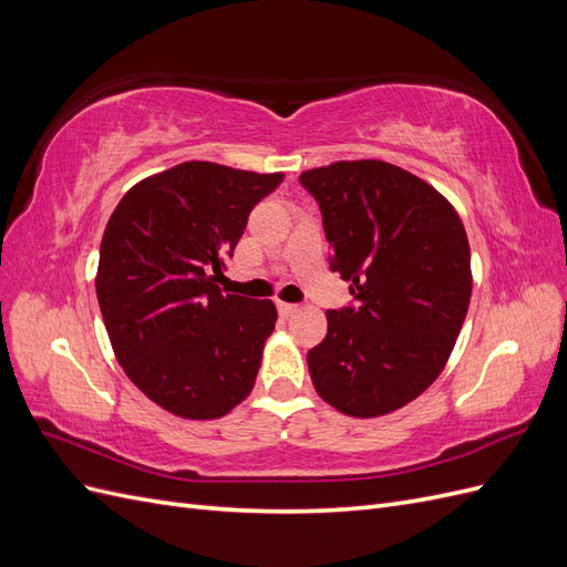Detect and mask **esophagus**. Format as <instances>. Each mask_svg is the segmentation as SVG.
Segmentation results:
<instances>
[{"mask_svg":"<svg viewBox=\"0 0 567 567\" xmlns=\"http://www.w3.org/2000/svg\"><path fill=\"white\" fill-rule=\"evenodd\" d=\"M277 307H279V315L281 317H290V315L298 312V305H293V302H279Z\"/></svg>","mask_w":567,"mask_h":567,"instance_id":"esophagus-1","label":"esophagus"}]
</instances>
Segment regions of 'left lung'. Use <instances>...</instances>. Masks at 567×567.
<instances>
[{"mask_svg": "<svg viewBox=\"0 0 567 567\" xmlns=\"http://www.w3.org/2000/svg\"><path fill=\"white\" fill-rule=\"evenodd\" d=\"M331 246V271L354 305L329 310L307 352L321 400L373 419L416 400L447 364L471 302V248L452 203L383 161L307 169Z\"/></svg>", "mask_w": 567, "mask_h": 567, "instance_id": "1", "label": "left lung"}]
</instances>
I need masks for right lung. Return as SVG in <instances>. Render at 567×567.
Returning <instances> with one entry per match:
<instances>
[{
  "label": "right lung",
  "mask_w": 567,
  "mask_h": 567,
  "mask_svg": "<svg viewBox=\"0 0 567 567\" xmlns=\"http://www.w3.org/2000/svg\"><path fill=\"white\" fill-rule=\"evenodd\" d=\"M281 179L188 161L134 184L109 219L101 317L130 381L169 414L219 419L255 385L277 307L217 281L250 210Z\"/></svg>",
  "instance_id": "obj_1"
}]
</instances>
